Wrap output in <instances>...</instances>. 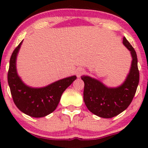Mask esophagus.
Masks as SVG:
<instances>
[{"instance_id":"obj_1","label":"esophagus","mask_w":148,"mask_h":148,"mask_svg":"<svg viewBox=\"0 0 148 148\" xmlns=\"http://www.w3.org/2000/svg\"><path fill=\"white\" fill-rule=\"evenodd\" d=\"M85 73V69L82 67H79V68L76 69V74L77 76V77H81V75H83Z\"/></svg>"}]
</instances>
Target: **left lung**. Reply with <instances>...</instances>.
<instances>
[{"label":"left lung","instance_id":"8db88e82","mask_svg":"<svg viewBox=\"0 0 148 148\" xmlns=\"http://www.w3.org/2000/svg\"><path fill=\"white\" fill-rule=\"evenodd\" d=\"M123 45L132 58L130 72L123 84L117 88H108L99 80L82 76L84 81V100L93 114L103 118H111L127 109L132 102L139 82L137 55L131 44L123 37Z\"/></svg>","mask_w":148,"mask_h":148}]
</instances>
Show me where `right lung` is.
<instances>
[{
	"instance_id": "add662e5",
	"label": "right lung",
	"mask_w": 148,
	"mask_h": 148,
	"mask_svg": "<svg viewBox=\"0 0 148 148\" xmlns=\"http://www.w3.org/2000/svg\"><path fill=\"white\" fill-rule=\"evenodd\" d=\"M23 41L12 54L8 81L13 101L25 114L42 118L53 112L58 105L63 92L76 79V76L58 80L43 88H32L22 81L16 71V57Z\"/></svg>"
}]
</instances>
